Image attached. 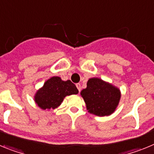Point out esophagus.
<instances>
[{
	"mask_svg": "<svg viewBox=\"0 0 154 154\" xmlns=\"http://www.w3.org/2000/svg\"><path fill=\"white\" fill-rule=\"evenodd\" d=\"M76 87H77V89H78L79 92H80V91H81V85H80V83L76 84Z\"/></svg>",
	"mask_w": 154,
	"mask_h": 154,
	"instance_id": "obj_1",
	"label": "esophagus"
}]
</instances>
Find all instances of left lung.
<instances>
[{
    "label": "left lung",
    "instance_id": "8db88e82",
    "mask_svg": "<svg viewBox=\"0 0 154 154\" xmlns=\"http://www.w3.org/2000/svg\"><path fill=\"white\" fill-rule=\"evenodd\" d=\"M81 96L88 112L98 116H109L114 112L120 100V90L112 84L99 78L89 79Z\"/></svg>",
    "mask_w": 154,
    "mask_h": 154
}]
</instances>
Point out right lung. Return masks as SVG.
I'll use <instances>...</instances> for the list:
<instances>
[{
  "label": "right lung",
  "instance_id": "right-lung-1",
  "mask_svg": "<svg viewBox=\"0 0 154 154\" xmlns=\"http://www.w3.org/2000/svg\"><path fill=\"white\" fill-rule=\"evenodd\" d=\"M79 90L70 80L62 81L54 76L45 82L35 95L36 104L42 109H54L61 105L66 96L77 94Z\"/></svg>",
  "mask_w": 154,
  "mask_h": 154
}]
</instances>
